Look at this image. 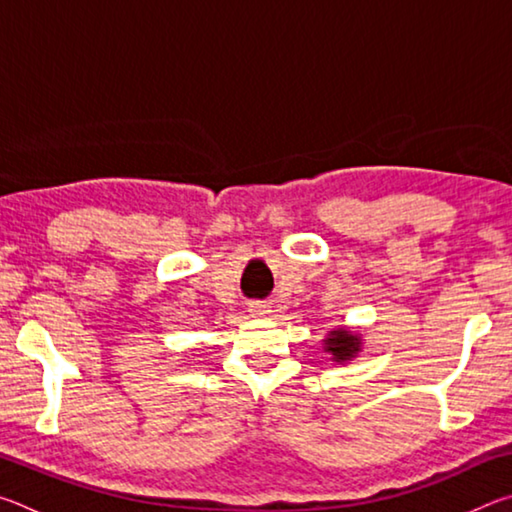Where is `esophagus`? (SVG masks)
<instances>
[{
	"instance_id": "esophagus-1",
	"label": "esophagus",
	"mask_w": 512,
	"mask_h": 512,
	"mask_svg": "<svg viewBox=\"0 0 512 512\" xmlns=\"http://www.w3.org/2000/svg\"><path fill=\"white\" fill-rule=\"evenodd\" d=\"M250 314L262 318V316L268 314V307L266 305H259V302H253V305H250Z\"/></svg>"
}]
</instances>
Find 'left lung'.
Wrapping results in <instances>:
<instances>
[{"instance_id":"obj_1","label":"left lung","mask_w":512,"mask_h":512,"mask_svg":"<svg viewBox=\"0 0 512 512\" xmlns=\"http://www.w3.org/2000/svg\"><path fill=\"white\" fill-rule=\"evenodd\" d=\"M363 350V336L359 332H352L350 327H334L329 329L323 339V352L329 354L334 363H348L357 359Z\"/></svg>"}]
</instances>
